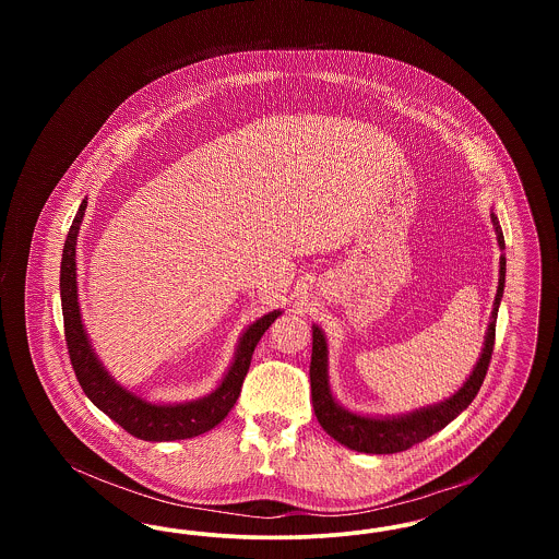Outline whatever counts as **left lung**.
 Instances as JSON below:
<instances>
[{"instance_id":"obj_1","label":"left lung","mask_w":559,"mask_h":559,"mask_svg":"<svg viewBox=\"0 0 559 559\" xmlns=\"http://www.w3.org/2000/svg\"><path fill=\"white\" fill-rule=\"evenodd\" d=\"M492 224H495L499 247L506 249L503 230H501L495 213H492ZM503 289H506V255H501L499 289L495 297L492 320L488 324L486 342H484V349H481L476 369L452 399L444 400L436 406L415 411L404 417H392V419L360 417V415L347 413L333 400L331 390H329V379H326V342H324V335L320 333L319 326H314L310 388H312L314 415H317L322 429L352 451L392 454V452L406 451V449L424 442L429 436L440 431L442 427L449 426L459 413H463L472 404V400L476 399V394L484 383V377H486L490 358H492V349H495V326H497V312H499Z\"/></svg>"}]
</instances>
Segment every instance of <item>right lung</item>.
<instances>
[{
  "mask_svg": "<svg viewBox=\"0 0 559 559\" xmlns=\"http://www.w3.org/2000/svg\"><path fill=\"white\" fill-rule=\"evenodd\" d=\"M87 201L83 199L80 212L69 228V235L62 249L60 262V299H62V319H64V342L69 347V358L73 365L75 377L81 390L103 413L132 433L146 442H169L194 438L199 433L210 431L212 427L224 421L235 402L239 400L240 388L245 374L249 371L253 349L267 326L278 319L281 312H270L266 317L255 320L240 340L235 362L226 372L219 388L205 399L187 402V404H153L135 396L132 392L117 385L105 367L98 362L94 349L87 342L81 322L80 301H78V274H75V245L80 235V224L85 215Z\"/></svg>",
  "mask_w": 559,
  "mask_h": 559,
  "instance_id": "obj_1",
  "label": "right lung"
}]
</instances>
